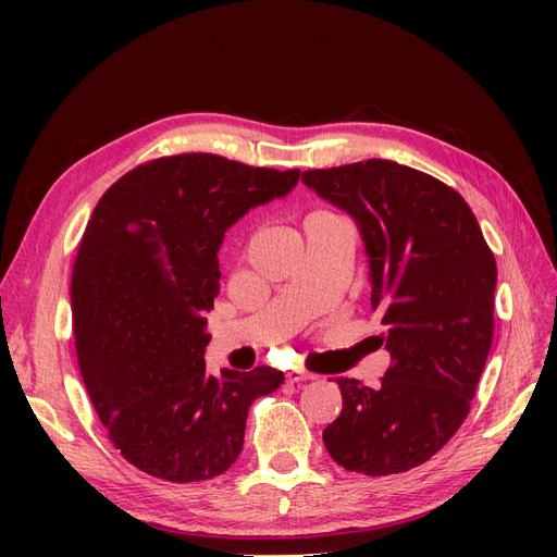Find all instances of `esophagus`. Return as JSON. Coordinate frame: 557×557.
<instances>
[{"label": "esophagus", "mask_w": 557, "mask_h": 557, "mask_svg": "<svg viewBox=\"0 0 557 557\" xmlns=\"http://www.w3.org/2000/svg\"><path fill=\"white\" fill-rule=\"evenodd\" d=\"M311 379H313V374L301 372V369H290V372L285 374V383H290V385H295V383H307V381H311Z\"/></svg>", "instance_id": "1"}]
</instances>
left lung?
Masks as SVG:
<instances>
[{
    "instance_id": "left-lung-1",
    "label": "left lung",
    "mask_w": 557,
    "mask_h": 557,
    "mask_svg": "<svg viewBox=\"0 0 557 557\" xmlns=\"http://www.w3.org/2000/svg\"><path fill=\"white\" fill-rule=\"evenodd\" d=\"M301 183L356 221L393 360L379 387L336 379L344 409L323 430L325 448L358 474L409 471L469 413L493 344L495 258L467 201L407 164L374 158Z\"/></svg>"
}]
</instances>
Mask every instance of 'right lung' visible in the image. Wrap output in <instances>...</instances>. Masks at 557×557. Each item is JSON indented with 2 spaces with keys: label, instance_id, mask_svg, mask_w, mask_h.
Wrapping results in <instances>:
<instances>
[{
  "label": "right lung",
  "instance_id": "1",
  "mask_svg": "<svg viewBox=\"0 0 557 557\" xmlns=\"http://www.w3.org/2000/svg\"><path fill=\"white\" fill-rule=\"evenodd\" d=\"M299 170L183 153L127 172L99 199L72 278L83 383L113 446L150 476H221L244 446L250 404L283 372L207 374L205 313L221 290L218 250L250 209L281 199Z\"/></svg>",
  "mask_w": 557,
  "mask_h": 557
}]
</instances>
